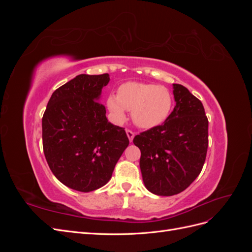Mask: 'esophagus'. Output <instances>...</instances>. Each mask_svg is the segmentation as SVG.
Wrapping results in <instances>:
<instances>
[{"instance_id":"obj_1","label":"esophagus","mask_w":252,"mask_h":252,"mask_svg":"<svg viewBox=\"0 0 252 252\" xmlns=\"http://www.w3.org/2000/svg\"><path fill=\"white\" fill-rule=\"evenodd\" d=\"M126 134H127V136H128L129 141L132 142V140H133V138H134V132L131 131V130H129V129H127V130H126Z\"/></svg>"}]
</instances>
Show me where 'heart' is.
<instances>
[{"instance_id": "obj_1", "label": "heart", "mask_w": 252, "mask_h": 252, "mask_svg": "<svg viewBox=\"0 0 252 252\" xmlns=\"http://www.w3.org/2000/svg\"><path fill=\"white\" fill-rule=\"evenodd\" d=\"M107 107L117 122L125 120L126 110L132 111L134 124L149 129L162 124L168 118L172 108V95L163 86L127 82L119 87L118 95L108 96Z\"/></svg>"}]
</instances>
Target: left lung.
I'll use <instances>...</instances> for the list:
<instances>
[{
  "instance_id": "left-lung-1",
  "label": "left lung",
  "mask_w": 252,
  "mask_h": 252,
  "mask_svg": "<svg viewBox=\"0 0 252 252\" xmlns=\"http://www.w3.org/2000/svg\"><path fill=\"white\" fill-rule=\"evenodd\" d=\"M175 106L163 125L134 136L141 150L144 185L151 193L178 194L200 174L208 148V120L202 102L173 84Z\"/></svg>"
}]
</instances>
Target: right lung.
Instances as JSON below:
<instances>
[{
    "label": "right lung",
    "instance_id": "1",
    "mask_svg": "<svg viewBox=\"0 0 252 252\" xmlns=\"http://www.w3.org/2000/svg\"><path fill=\"white\" fill-rule=\"evenodd\" d=\"M109 74H79L52 94L42 119L43 149L55 177L73 190L107 184L127 148L124 128L111 124L100 103Z\"/></svg>",
    "mask_w": 252,
    "mask_h": 252
}]
</instances>
